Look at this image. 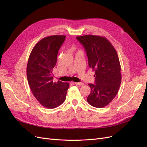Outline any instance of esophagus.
<instances>
[{
  "label": "esophagus",
  "mask_w": 147,
  "mask_h": 147,
  "mask_svg": "<svg viewBox=\"0 0 147 147\" xmlns=\"http://www.w3.org/2000/svg\"><path fill=\"white\" fill-rule=\"evenodd\" d=\"M75 84H76V85H78V86H82V85H84V83H82V82H80V83L75 82Z\"/></svg>",
  "instance_id": "1"
}]
</instances>
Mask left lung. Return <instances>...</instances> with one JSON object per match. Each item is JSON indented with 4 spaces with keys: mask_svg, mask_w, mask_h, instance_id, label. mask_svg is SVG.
I'll return each mask as SVG.
<instances>
[{
    "mask_svg": "<svg viewBox=\"0 0 147 147\" xmlns=\"http://www.w3.org/2000/svg\"><path fill=\"white\" fill-rule=\"evenodd\" d=\"M76 38L86 52L89 66L95 71V83L88 84L91 93L87 101L92 107L103 108L116 96L121 82L117 51L104 37L86 35Z\"/></svg>",
    "mask_w": 147,
    "mask_h": 147,
    "instance_id": "1",
    "label": "left lung"
}]
</instances>
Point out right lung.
I'll use <instances>...</instances> for the list:
<instances>
[{"label":"right lung","instance_id":"add662e5","mask_svg":"<svg viewBox=\"0 0 147 147\" xmlns=\"http://www.w3.org/2000/svg\"><path fill=\"white\" fill-rule=\"evenodd\" d=\"M65 35H51L42 38L33 48L27 65V78L30 90L40 104L55 109L63 103L69 83L53 82L52 71Z\"/></svg>","mask_w":147,"mask_h":147}]
</instances>
